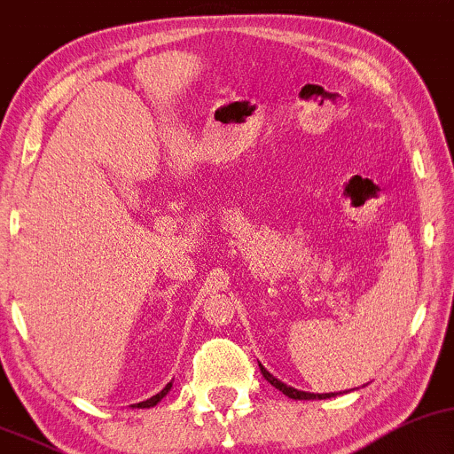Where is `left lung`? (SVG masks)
Returning a JSON list of instances; mask_svg holds the SVG:
<instances>
[{
  "label": "left lung",
  "mask_w": 454,
  "mask_h": 454,
  "mask_svg": "<svg viewBox=\"0 0 454 454\" xmlns=\"http://www.w3.org/2000/svg\"><path fill=\"white\" fill-rule=\"evenodd\" d=\"M260 371H262L263 380H266L268 383H272L274 387L280 389V392H283L285 395H289V398H294V400H317V398L318 400H325V398H331V395H335V394H309V392H301V389H295V387L286 386V383H283V381H278L277 377L270 375V372L263 369L262 364H260Z\"/></svg>",
  "instance_id": "left-lung-1"
}]
</instances>
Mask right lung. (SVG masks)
<instances>
[{
    "label": "right lung",
    "mask_w": 454,
    "mask_h": 454,
    "mask_svg": "<svg viewBox=\"0 0 454 454\" xmlns=\"http://www.w3.org/2000/svg\"><path fill=\"white\" fill-rule=\"evenodd\" d=\"M169 389H171V383H168V386H165L163 389H160V392H159L157 395H153V398L145 400V403L131 404V406H134V409H151V406H154V404H157V403H160V398H163V395H168Z\"/></svg>",
    "instance_id": "1"
}]
</instances>
